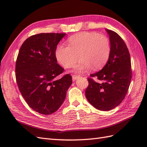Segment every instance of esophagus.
<instances>
[{
  "instance_id": "obj_1",
  "label": "esophagus",
  "mask_w": 147,
  "mask_h": 147,
  "mask_svg": "<svg viewBox=\"0 0 147 147\" xmlns=\"http://www.w3.org/2000/svg\"><path fill=\"white\" fill-rule=\"evenodd\" d=\"M79 77V76H77V75H73L72 76V79L73 80H76L77 78Z\"/></svg>"
}]
</instances>
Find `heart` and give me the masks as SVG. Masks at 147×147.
<instances>
[{
    "label": "heart",
    "mask_w": 147,
    "mask_h": 147,
    "mask_svg": "<svg viewBox=\"0 0 147 147\" xmlns=\"http://www.w3.org/2000/svg\"><path fill=\"white\" fill-rule=\"evenodd\" d=\"M69 45H59L55 55L58 61L65 68L71 67L79 58L74 67L77 73L98 69L107 63L110 54L109 38L96 32H84L74 35L68 40Z\"/></svg>",
    "instance_id": "obj_1"
}]
</instances>
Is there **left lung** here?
<instances>
[{
	"mask_svg": "<svg viewBox=\"0 0 147 147\" xmlns=\"http://www.w3.org/2000/svg\"><path fill=\"white\" fill-rule=\"evenodd\" d=\"M109 35L110 54L104 67L88 78V86L85 90L86 98L96 109L112 110L123 101L131 79L130 53L123 40L116 32L106 29ZM101 81L98 83L91 78Z\"/></svg>",
	"mask_w": 147,
	"mask_h": 147,
	"instance_id": "8db88e82",
	"label": "left lung"
}]
</instances>
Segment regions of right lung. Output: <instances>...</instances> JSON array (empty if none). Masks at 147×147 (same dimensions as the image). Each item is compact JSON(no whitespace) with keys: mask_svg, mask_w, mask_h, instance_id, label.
<instances>
[{"mask_svg":"<svg viewBox=\"0 0 147 147\" xmlns=\"http://www.w3.org/2000/svg\"><path fill=\"white\" fill-rule=\"evenodd\" d=\"M65 34L32 35L22 44L17 58L16 77L19 90L28 106L43 115L60 108L72 84L69 74L55 79L64 70L57 63L55 51Z\"/></svg>","mask_w":147,"mask_h":147,"instance_id":"add662e5","label":"right lung"}]
</instances>
